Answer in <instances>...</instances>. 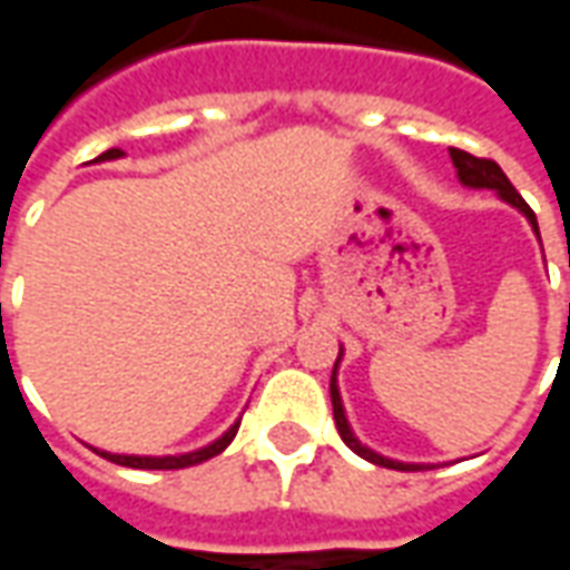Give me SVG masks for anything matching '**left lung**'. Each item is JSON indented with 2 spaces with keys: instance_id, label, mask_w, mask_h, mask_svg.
I'll return each instance as SVG.
<instances>
[{
  "instance_id": "left-lung-1",
  "label": "left lung",
  "mask_w": 570,
  "mask_h": 570,
  "mask_svg": "<svg viewBox=\"0 0 570 570\" xmlns=\"http://www.w3.org/2000/svg\"><path fill=\"white\" fill-rule=\"evenodd\" d=\"M452 155V164H454V174H458V183L466 188H491L494 195L501 200H507L510 207L522 213L531 225V232L538 235L540 240V228H538V216L534 210L528 207L522 195L515 191L513 183L507 179L501 167L489 158H476V155H470V151H461V149H449ZM568 265H570V256H568ZM568 323H570V305H568ZM345 357V347H338V360H335L333 366V379H330V400H333V415H335V428L342 433V440L345 445L351 449L354 454H360L363 461H370V464H379V466H391V470H430L433 464H412V461H396V458H384L379 454L375 449H370L366 442L357 440V433L351 428V421H347V412H345V403H342V391H338V363Z\"/></svg>"
}]
</instances>
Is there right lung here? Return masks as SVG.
Masks as SVG:
<instances>
[{"label": "right lung", "instance_id": "1", "mask_svg": "<svg viewBox=\"0 0 570 570\" xmlns=\"http://www.w3.org/2000/svg\"><path fill=\"white\" fill-rule=\"evenodd\" d=\"M118 158H125V151L121 149H106L104 155H97L94 161H118ZM237 428H240V419L232 424V428L225 430L223 436H216L207 445H200V449H191V452H179V454H116V452H104V449H94L97 454H104L106 461H112V464L121 466H134V470H183V466L200 464V461H207L213 454L225 452V445L235 440Z\"/></svg>", "mask_w": 570, "mask_h": 570}]
</instances>
